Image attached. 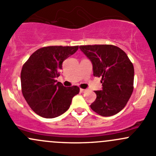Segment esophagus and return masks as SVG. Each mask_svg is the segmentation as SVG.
<instances>
[{"label":"esophagus","instance_id":"esophagus-1","mask_svg":"<svg viewBox=\"0 0 156 156\" xmlns=\"http://www.w3.org/2000/svg\"><path fill=\"white\" fill-rule=\"evenodd\" d=\"M80 91H81V93H85L86 91H87V90H85V89H80Z\"/></svg>","mask_w":156,"mask_h":156}]
</instances>
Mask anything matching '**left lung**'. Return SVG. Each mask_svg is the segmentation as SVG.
Returning a JSON list of instances; mask_svg holds the SVG:
<instances>
[{"mask_svg":"<svg viewBox=\"0 0 156 156\" xmlns=\"http://www.w3.org/2000/svg\"><path fill=\"white\" fill-rule=\"evenodd\" d=\"M79 48L92 62L94 76L102 78L103 87L94 91L97 98L91 109L104 117L117 114L133 93V64L126 53L114 45H82Z\"/></svg>","mask_w":156,"mask_h":156,"instance_id":"left-lung-1","label":"left lung"}]
</instances>
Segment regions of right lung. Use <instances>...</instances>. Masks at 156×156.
<instances>
[{
	"mask_svg": "<svg viewBox=\"0 0 156 156\" xmlns=\"http://www.w3.org/2000/svg\"><path fill=\"white\" fill-rule=\"evenodd\" d=\"M78 46H50L38 49L30 56L21 71L23 97L31 109L46 119L63 114L79 93L77 86L64 87L58 82L62 62L78 50Z\"/></svg>",
	"mask_w": 156,
	"mask_h": 156,
	"instance_id": "obj_1",
	"label": "right lung"
}]
</instances>
